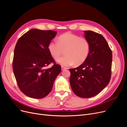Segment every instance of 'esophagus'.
Masks as SVG:
<instances>
[{
    "mask_svg": "<svg viewBox=\"0 0 127 127\" xmlns=\"http://www.w3.org/2000/svg\"><path fill=\"white\" fill-rule=\"evenodd\" d=\"M66 67H64V66H62L61 67V70H65V69H66Z\"/></svg>",
    "mask_w": 127,
    "mask_h": 127,
    "instance_id": "esophagus-1",
    "label": "esophagus"
}]
</instances>
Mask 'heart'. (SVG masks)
Returning <instances> with one entry per match:
<instances>
[{"label": "heart", "instance_id": "b5f03b06", "mask_svg": "<svg viewBox=\"0 0 127 127\" xmlns=\"http://www.w3.org/2000/svg\"><path fill=\"white\" fill-rule=\"evenodd\" d=\"M58 41H53L48 45L50 54L55 60L66 50V56L57 60V63L64 66H70L76 64L79 65L85 61L89 55L90 45L84 37L70 32L64 33L58 38Z\"/></svg>", "mask_w": 127, "mask_h": 127}]
</instances>
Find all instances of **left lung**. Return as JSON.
Listing matches in <instances>:
<instances>
[{
    "instance_id": "1",
    "label": "left lung",
    "mask_w": 127,
    "mask_h": 127,
    "mask_svg": "<svg viewBox=\"0 0 127 127\" xmlns=\"http://www.w3.org/2000/svg\"><path fill=\"white\" fill-rule=\"evenodd\" d=\"M84 36L90 45L89 55L79 67L70 69V84L74 93L82 98L96 95L110 82L112 53L101 34L84 31Z\"/></svg>"
}]
</instances>
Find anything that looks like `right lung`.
Returning a JSON list of instances; mask_svg holds the SVG:
<instances>
[{"label":"right lung","mask_w":127,"mask_h":127,"mask_svg":"<svg viewBox=\"0 0 127 127\" xmlns=\"http://www.w3.org/2000/svg\"><path fill=\"white\" fill-rule=\"evenodd\" d=\"M57 33L33 29L23 35L15 46L14 74L20 90L30 97L38 99L48 95L61 72V66L55 64L48 49ZM52 62L54 66L45 70Z\"/></svg>","instance_id":"right-lung-1"}]
</instances>
